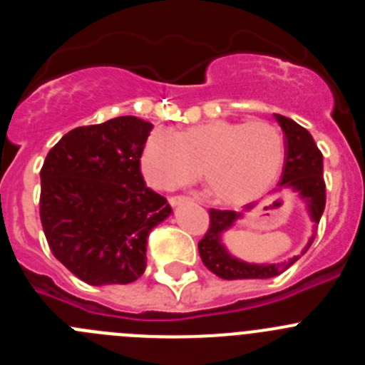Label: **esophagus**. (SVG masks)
Listing matches in <instances>:
<instances>
[{
    "mask_svg": "<svg viewBox=\"0 0 365 365\" xmlns=\"http://www.w3.org/2000/svg\"><path fill=\"white\" fill-rule=\"evenodd\" d=\"M186 202H190L188 197H180V195H177V197H170V205L172 206H182L186 205Z\"/></svg>",
    "mask_w": 365,
    "mask_h": 365,
    "instance_id": "obj_1",
    "label": "esophagus"
}]
</instances>
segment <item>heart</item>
<instances>
[{"label":"heart","mask_w":365,"mask_h":365,"mask_svg":"<svg viewBox=\"0 0 365 365\" xmlns=\"http://www.w3.org/2000/svg\"><path fill=\"white\" fill-rule=\"evenodd\" d=\"M283 135L265 120H208L179 135L157 128L144 143L140 166L160 190L182 186L199 175L222 205L261 197L282 173Z\"/></svg>","instance_id":"1"}]
</instances>
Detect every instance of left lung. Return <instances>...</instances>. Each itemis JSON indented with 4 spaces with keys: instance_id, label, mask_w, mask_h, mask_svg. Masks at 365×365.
I'll use <instances>...</instances> for the list:
<instances>
[{
    "instance_id": "left-lung-1",
    "label": "left lung",
    "mask_w": 365,
    "mask_h": 365,
    "mask_svg": "<svg viewBox=\"0 0 365 365\" xmlns=\"http://www.w3.org/2000/svg\"><path fill=\"white\" fill-rule=\"evenodd\" d=\"M274 118L283 131V144H285V160H283L282 180L274 188V193L282 190H291L302 199L309 217L312 221V235L307 245L303 247L298 256L289 257L282 263H248L240 259L230 252L225 245V234L243 214L235 210H210V228L206 235L199 241V254L208 270L222 279H267L285 272L292 263L307 252L316 235V227L320 222L325 208V182H324V157L316 146L314 138L305 128L274 113ZM256 205H248L252 210Z\"/></svg>"
}]
</instances>
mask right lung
<instances>
[{
  "instance_id": "1",
  "label": "right lung",
  "mask_w": 365,
  "mask_h": 365,
  "mask_svg": "<svg viewBox=\"0 0 365 365\" xmlns=\"http://www.w3.org/2000/svg\"><path fill=\"white\" fill-rule=\"evenodd\" d=\"M153 124L117 117L63 135L40 172V217L62 265L89 285L131 283L146 269L148 235L172 215L148 188L140 155Z\"/></svg>"
}]
</instances>
